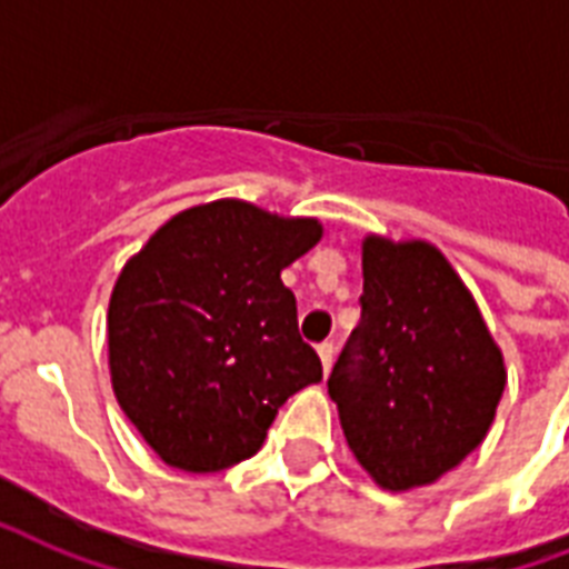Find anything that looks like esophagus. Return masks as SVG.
Returning <instances> with one entry per match:
<instances>
[{
	"instance_id": "1",
	"label": "esophagus",
	"mask_w": 569,
	"mask_h": 569,
	"mask_svg": "<svg viewBox=\"0 0 569 569\" xmlns=\"http://www.w3.org/2000/svg\"><path fill=\"white\" fill-rule=\"evenodd\" d=\"M317 353H320L323 371L329 373V368H332V359H335V345L332 341H323V345H317Z\"/></svg>"
}]
</instances>
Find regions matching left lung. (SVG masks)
Returning a JSON list of instances; mask_svg holds the SVG:
<instances>
[{"label": "left lung", "mask_w": 569, "mask_h": 569, "mask_svg": "<svg viewBox=\"0 0 569 569\" xmlns=\"http://www.w3.org/2000/svg\"><path fill=\"white\" fill-rule=\"evenodd\" d=\"M362 276V320L326 386L356 460L386 490H409L483 442L505 365L475 299L433 246L368 237Z\"/></svg>", "instance_id": "1"}]
</instances>
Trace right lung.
<instances>
[{"label":"right lung","mask_w":569,"mask_h":569,"mask_svg":"<svg viewBox=\"0 0 569 569\" xmlns=\"http://www.w3.org/2000/svg\"><path fill=\"white\" fill-rule=\"evenodd\" d=\"M320 240L315 219L246 201L183 210L127 263L109 302L116 398L183 472H222L261 448L290 395L320 382L281 270Z\"/></svg>","instance_id":"right-lung-1"}]
</instances>
